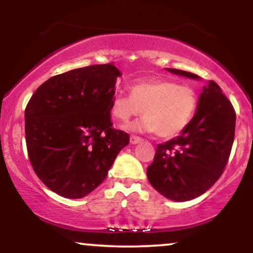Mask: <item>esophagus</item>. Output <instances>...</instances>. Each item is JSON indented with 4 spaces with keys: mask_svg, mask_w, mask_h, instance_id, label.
Returning a JSON list of instances; mask_svg holds the SVG:
<instances>
[{
    "mask_svg": "<svg viewBox=\"0 0 253 253\" xmlns=\"http://www.w3.org/2000/svg\"><path fill=\"white\" fill-rule=\"evenodd\" d=\"M143 141V139L140 138V136H136V135H130L129 138V143L132 145H135V144H139Z\"/></svg>",
    "mask_w": 253,
    "mask_h": 253,
    "instance_id": "34e87169",
    "label": "esophagus"
}]
</instances>
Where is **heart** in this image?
I'll return each mask as SVG.
<instances>
[{
  "instance_id": "b5f03b06",
  "label": "heart",
  "mask_w": 253,
  "mask_h": 253,
  "mask_svg": "<svg viewBox=\"0 0 253 253\" xmlns=\"http://www.w3.org/2000/svg\"><path fill=\"white\" fill-rule=\"evenodd\" d=\"M196 108L195 89L162 80L134 82L129 86V95L115 94L110 104L113 117L123 123L143 112L145 117L129 128L135 132H158L163 138H172L187 128Z\"/></svg>"
}]
</instances>
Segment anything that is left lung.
Instances as JSON below:
<instances>
[{"label":"left lung","mask_w":253,"mask_h":253,"mask_svg":"<svg viewBox=\"0 0 253 253\" xmlns=\"http://www.w3.org/2000/svg\"><path fill=\"white\" fill-rule=\"evenodd\" d=\"M173 75L201 80L191 72L167 69ZM236 128V113L215 82L203 86L190 124L181 134L157 146L147 178L172 201H189L206 193L227 164Z\"/></svg>","instance_id":"8db88e82"}]
</instances>
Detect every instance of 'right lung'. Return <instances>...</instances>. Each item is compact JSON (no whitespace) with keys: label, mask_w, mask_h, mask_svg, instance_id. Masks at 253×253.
Returning <instances> with one entry per match:
<instances>
[{"label":"right lung","mask_w":253,"mask_h":253,"mask_svg":"<svg viewBox=\"0 0 253 253\" xmlns=\"http://www.w3.org/2000/svg\"><path fill=\"white\" fill-rule=\"evenodd\" d=\"M120 76L113 64L75 69L42 83L26 107L31 164L58 195L82 199L96 189L128 145V134L113 129L110 120Z\"/></svg>","instance_id":"add662e5"}]
</instances>
